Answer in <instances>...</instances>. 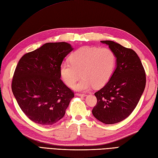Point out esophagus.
<instances>
[{
	"label": "esophagus",
	"mask_w": 158,
	"mask_h": 158,
	"mask_svg": "<svg viewBox=\"0 0 158 158\" xmlns=\"http://www.w3.org/2000/svg\"><path fill=\"white\" fill-rule=\"evenodd\" d=\"M76 95L78 96H81V97H85L87 96V94H80V93L76 94Z\"/></svg>",
	"instance_id": "1"
}]
</instances>
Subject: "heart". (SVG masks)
<instances>
[{"label":"heart","mask_w":158,"mask_h":158,"mask_svg":"<svg viewBox=\"0 0 158 158\" xmlns=\"http://www.w3.org/2000/svg\"><path fill=\"white\" fill-rule=\"evenodd\" d=\"M116 60L115 52L109 48L83 46L71 54L70 62L61 63V79L66 85L73 87L81 75L83 78L75 86L77 90L86 91L93 86L100 87L110 80Z\"/></svg>","instance_id":"1"}]
</instances>
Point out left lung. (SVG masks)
<instances>
[{
    "mask_svg": "<svg viewBox=\"0 0 158 158\" xmlns=\"http://www.w3.org/2000/svg\"><path fill=\"white\" fill-rule=\"evenodd\" d=\"M116 55V68L110 80L95 93L97 104L92 110L96 118L106 124L127 118L136 108L146 84L145 69L133 50L105 40Z\"/></svg>",
    "mask_w": 158,
    "mask_h": 158,
    "instance_id": "8db88e82",
    "label": "left lung"
}]
</instances>
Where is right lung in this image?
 Here are the masks:
<instances>
[{"label":"right lung","instance_id":"right-lung-1","mask_svg":"<svg viewBox=\"0 0 158 158\" xmlns=\"http://www.w3.org/2000/svg\"><path fill=\"white\" fill-rule=\"evenodd\" d=\"M73 48L67 42L46 43L21 58L13 77L12 91L28 118L51 125L64 116L74 92L60 79V66Z\"/></svg>","mask_w":158,"mask_h":158}]
</instances>
